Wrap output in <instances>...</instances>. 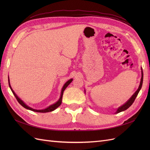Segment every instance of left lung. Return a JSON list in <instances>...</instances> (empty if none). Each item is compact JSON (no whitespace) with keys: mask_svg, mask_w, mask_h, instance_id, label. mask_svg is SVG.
<instances>
[{"mask_svg":"<svg viewBox=\"0 0 150 150\" xmlns=\"http://www.w3.org/2000/svg\"><path fill=\"white\" fill-rule=\"evenodd\" d=\"M143 70H142V78H141V81H140V84H139L138 89H137V91H136L133 94V96L129 98V100H128V101H126V103H125L123 105H122L121 106H120V108L117 109V111H116V113H118V112H120L121 111H125L126 110H127V109H128V108H129L131 105H132V104L134 103L136 98H137V95L138 94V93L139 92L140 89H142V84H143Z\"/></svg>","mask_w":150,"mask_h":150,"instance_id":"1","label":"left lung"}]
</instances>
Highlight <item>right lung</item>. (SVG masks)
Instances as JSON below:
<instances>
[{
    "label": "right lung",
    "instance_id": "add662e5",
    "mask_svg": "<svg viewBox=\"0 0 150 150\" xmlns=\"http://www.w3.org/2000/svg\"><path fill=\"white\" fill-rule=\"evenodd\" d=\"M8 85H9V87H10V88H11V91H12V93L13 94V95H14L16 98L17 99V101L19 102V103L21 104V105L23 106L24 108H25V109H27V110H30V111H35V112H51V111H54V110H55L56 108H57L59 106L61 105V103H62V95H63V93H64V91L65 89L67 87L68 85H69V84L72 82V79H69V80H68V81H67V82L64 84V85L63 86V87H62V91H61V94L60 98L59 99V100H58L56 103H55L54 104H52V105H51V106H48V107L46 108V109H44V110H35V109H33V108H32L28 106V105H27V104H25L24 103L23 101L21 100V99L17 96V94L15 93L14 91H13V89H12V88H11V84H10L9 78H8Z\"/></svg>",
    "mask_w": 150,
    "mask_h": 150
}]
</instances>
